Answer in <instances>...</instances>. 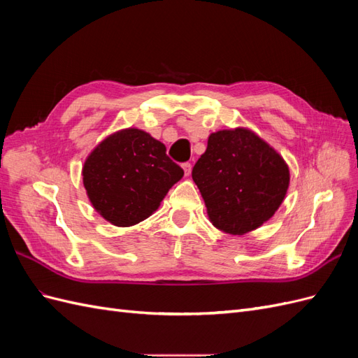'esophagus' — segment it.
Masks as SVG:
<instances>
[{"label": "esophagus", "instance_id": "34e87169", "mask_svg": "<svg viewBox=\"0 0 358 358\" xmlns=\"http://www.w3.org/2000/svg\"><path fill=\"white\" fill-rule=\"evenodd\" d=\"M182 169H183V171H185V176L191 175V164H189V162H183Z\"/></svg>", "mask_w": 358, "mask_h": 358}]
</instances>
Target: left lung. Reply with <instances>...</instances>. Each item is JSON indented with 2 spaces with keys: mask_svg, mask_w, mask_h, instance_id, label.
<instances>
[{
  "mask_svg": "<svg viewBox=\"0 0 358 358\" xmlns=\"http://www.w3.org/2000/svg\"><path fill=\"white\" fill-rule=\"evenodd\" d=\"M192 180L216 229L242 236L262 227L282 204L289 169L262 137L239 127L209 136Z\"/></svg>",
  "mask_w": 358,
  "mask_h": 358,
  "instance_id": "1",
  "label": "left lung"
}]
</instances>
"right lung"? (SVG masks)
<instances>
[{
    "instance_id": "add662e5",
    "label": "right lung",
    "mask_w": 358,
    "mask_h": 358,
    "mask_svg": "<svg viewBox=\"0 0 358 358\" xmlns=\"http://www.w3.org/2000/svg\"><path fill=\"white\" fill-rule=\"evenodd\" d=\"M83 187L94 209L116 227L149 218L183 176L166 146L138 128L106 137L86 158Z\"/></svg>"
}]
</instances>
